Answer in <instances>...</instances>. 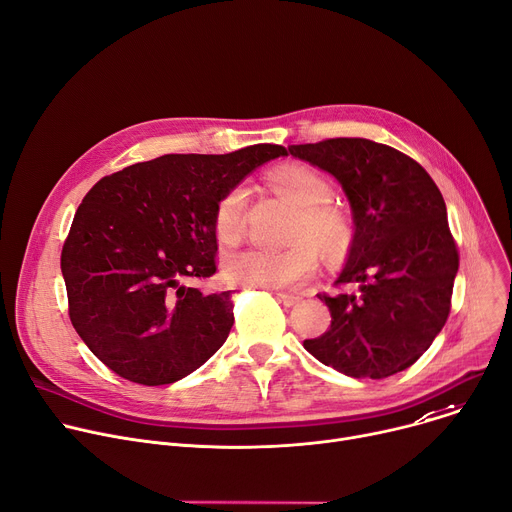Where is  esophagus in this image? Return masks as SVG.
I'll use <instances>...</instances> for the list:
<instances>
[{"mask_svg": "<svg viewBox=\"0 0 512 512\" xmlns=\"http://www.w3.org/2000/svg\"><path fill=\"white\" fill-rule=\"evenodd\" d=\"M275 298L280 300L284 306H296L300 302V296H294V294H286V292H277Z\"/></svg>", "mask_w": 512, "mask_h": 512, "instance_id": "34e87169", "label": "esophagus"}]
</instances>
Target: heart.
<instances>
[{
  "mask_svg": "<svg viewBox=\"0 0 512 512\" xmlns=\"http://www.w3.org/2000/svg\"><path fill=\"white\" fill-rule=\"evenodd\" d=\"M271 190L296 208L288 230V249H243L228 253L222 269L226 280L261 290H282L308 282L318 269V252L335 257L351 243V222L331 202V183L304 165H282L269 171ZM247 192L230 188L216 204L214 232L220 243L230 245L243 237Z\"/></svg>",
  "mask_w": 512,
  "mask_h": 512,
  "instance_id": "heart-1",
  "label": "heart"
}]
</instances>
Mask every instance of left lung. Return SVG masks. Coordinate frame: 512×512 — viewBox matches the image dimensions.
<instances>
[{
    "instance_id": "obj_1",
    "label": "left lung",
    "mask_w": 512,
    "mask_h": 512,
    "mask_svg": "<svg viewBox=\"0 0 512 512\" xmlns=\"http://www.w3.org/2000/svg\"><path fill=\"white\" fill-rule=\"evenodd\" d=\"M290 153L333 173L355 235L337 288L318 298L331 327L304 347L351 378L382 380L410 367L445 327L459 267L445 200L408 155L369 138H324Z\"/></svg>"
}]
</instances>
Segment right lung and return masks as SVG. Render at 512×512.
Returning <instances> with one entry per match:
<instances>
[{
  "label": "right lung",
  "instance_id": "right-lung-1",
  "mask_svg": "<svg viewBox=\"0 0 512 512\" xmlns=\"http://www.w3.org/2000/svg\"><path fill=\"white\" fill-rule=\"evenodd\" d=\"M280 155H288L280 145L163 155L106 175L85 194L61 253L69 318L116 376L173 384L222 347L235 292L204 294L190 282L218 269V200Z\"/></svg>",
  "mask_w": 512,
  "mask_h": 512
}]
</instances>
